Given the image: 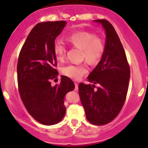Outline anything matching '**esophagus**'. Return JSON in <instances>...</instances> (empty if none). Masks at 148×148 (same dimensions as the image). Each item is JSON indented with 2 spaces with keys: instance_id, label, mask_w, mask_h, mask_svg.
Returning <instances> with one entry per match:
<instances>
[{
  "instance_id": "esophagus-1",
  "label": "esophagus",
  "mask_w": 148,
  "mask_h": 148,
  "mask_svg": "<svg viewBox=\"0 0 148 148\" xmlns=\"http://www.w3.org/2000/svg\"><path fill=\"white\" fill-rule=\"evenodd\" d=\"M74 84H75V89L76 90H78V88H79L78 84H77V82H74Z\"/></svg>"
}]
</instances>
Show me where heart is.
<instances>
[{"label": "heart", "instance_id": "1", "mask_svg": "<svg viewBox=\"0 0 148 148\" xmlns=\"http://www.w3.org/2000/svg\"><path fill=\"white\" fill-rule=\"evenodd\" d=\"M72 46L82 50V56L91 64H95L102 59L106 49L104 38L90 31H82L74 33L67 37ZM53 50L56 59L63 61L66 49L63 42L57 39L53 42ZM88 68L86 64H69L62 68V72L74 80H79L86 74Z\"/></svg>", "mask_w": 148, "mask_h": 148}]
</instances>
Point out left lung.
<instances>
[{
  "instance_id": "left-lung-1",
  "label": "left lung",
  "mask_w": 148,
  "mask_h": 148,
  "mask_svg": "<svg viewBox=\"0 0 148 148\" xmlns=\"http://www.w3.org/2000/svg\"><path fill=\"white\" fill-rule=\"evenodd\" d=\"M102 23L106 34V49L102 59L87 77L88 82L100 86L79 84V95L90 123L104 125L120 113L127 94L130 69L125 50L112 25L105 19Z\"/></svg>"
}]
</instances>
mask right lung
<instances>
[{
    "label": "right lung",
    "mask_w": 148,
    "mask_h": 148,
    "mask_svg": "<svg viewBox=\"0 0 148 148\" xmlns=\"http://www.w3.org/2000/svg\"><path fill=\"white\" fill-rule=\"evenodd\" d=\"M66 24L64 21L37 23L28 34L18 60V85L22 102L28 113L44 125H55L63 119L64 97L75 87L66 76H62L59 85L51 84V80L58 75L53 42Z\"/></svg>",
    "instance_id": "right-lung-1"
}]
</instances>
